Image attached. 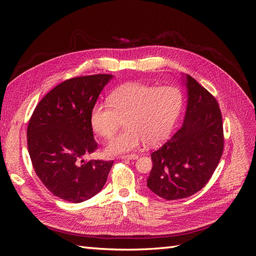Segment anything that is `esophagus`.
Instances as JSON below:
<instances>
[{
    "mask_svg": "<svg viewBox=\"0 0 256 256\" xmlns=\"http://www.w3.org/2000/svg\"><path fill=\"white\" fill-rule=\"evenodd\" d=\"M122 159H128V160H136L138 158V154H126V156H122Z\"/></svg>",
    "mask_w": 256,
    "mask_h": 256,
    "instance_id": "34e87169",
    "label": "esophagus"
}]
</instances>
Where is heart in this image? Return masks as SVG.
<instances>
[{"label": "heart", "instance_id": "b5f03b06", "mask_svg": "<svg viewBox=\"0 0 256 256\" xmlns=\"http://www.w3.org/2000/svg\"><path fill=\"white\" fill-rule=\"evenodd\" d=\"M109 103L92 108L90 125L99 136L110 138L124 120L126 129L106 146L108 154H122L143 142L154 146L166 138L180 113L182 96L172 86L128 83L111 92Z\"/></svg>", "mask_w": 256, "mask_h": 256}]
</instances>
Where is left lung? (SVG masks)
<instances>
[{
	"mask_svg": "<svg viewBox=\"0 0 256 256\" xmlns=\"http://www.w3.org/2000/svg\"><path fill=\"white\" fill-rule=\"evenodd\" d=\"M187 109L180 130L152 154L147 187L160 198H188L210 180L223 152L222 115L216 98L189 74Z\"/></svg>",
	"mask_w": 256,
	"mask_h": 256,
	"instance_id": "1",
	"label": "left lung"
}]
</instances>
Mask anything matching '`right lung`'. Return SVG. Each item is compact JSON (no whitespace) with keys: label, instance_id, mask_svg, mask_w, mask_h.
I'll return each instance as SVG.
<instances>
[{"label":"right lung","instance_id":"1","mask_svg":"<svg viewBox=\"0 0 256 256\" xmlns=\"http://www.w3.org/2000/svg\"><path fill=\"white\" fill-rule=\"evenodd\" d=\"M113 78L94 74L56 85L37 104L28 126V148L36 175L52 194L81 203L104 188L113 161L84 160L97 150L90 112Z\"/></svg>","mask_w":256,"mask_h":256}]
</instances>
